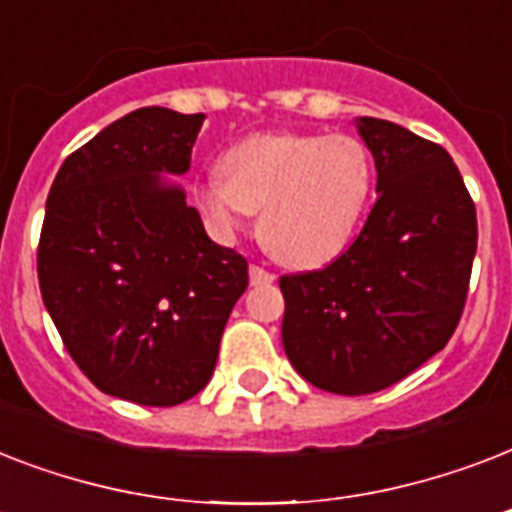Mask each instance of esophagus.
I'll return each mask as SVG.
<instances>
[{"label": "esophagus", "instance_id": "obj_1", "mask_svg": "<svg viewBox=\"0 0 512 512\" xmlns=\"http://www.w3.org/2000/svg\"><path fill=\"white\" fill-rule=\"evenodd\" d=\"M249 281H252L255 287H260V284H271V281H276V276H273L271 271L260 268V265H249Z\"/></svg>", "mask_w": 512, "mask_h": 512}]
</instances>
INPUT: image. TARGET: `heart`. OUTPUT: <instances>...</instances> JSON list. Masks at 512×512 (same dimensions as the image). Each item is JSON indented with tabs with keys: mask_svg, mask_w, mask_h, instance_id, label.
<instances>
[{
	"mask_svg": "<svg viewBox=\"0 0 512 512\" xmlns=\"http://www.w3.org/2000/svg\"><path fill=\"white\" fill-rule=\"evenodd\" d=\"M374 159L353 135H249L220 156V177L196 188L217 231L257 217V239L289 268L337 257L372 196Z\"/></svg>",
	"mask_w": 512,
	"mask_h": 512,
	"instance_id": "1",
	"label": "heart"
}]
</instances>
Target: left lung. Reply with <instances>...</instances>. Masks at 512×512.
Returning <instances> with one entry per match:
<instances>
[{"label":"left lung","instance_id":"1","mask_svg":"<svg viewBox=\"0 0 512 512\" xmlns=\"http://www.w3.org/2000/svg\"><path fill=\"white\" fill-rule=\"evenodd\" d=\"M377 201L356 241L321 271L281 276V340L297 374L366 396L422 366L460 324L478 244L476 204L452 156L361 116Z\"/></svg>","mask_w":512,"mask_h":512}]
</instances>
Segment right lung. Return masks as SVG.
Here are the masks:
<instances>
[{"label": "right lung", "instance_id": "add662e5", "mask_svg": "<svg viewBox=\"0 0 512 512\" xmlns=\"http://www.w3.org/2000/svg\"><path fill=\"white\" fill-rule=\"evenodd\" d=\"M204 114L148 106L68 156L47 196L39 289L63 345L108 396L175 406L209 382L247 260L209 239L180 185Z\"/></svg>", "mask_w": 512, "mask_h": 512}]
</instances>
